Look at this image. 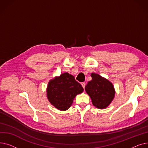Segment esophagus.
Masks as SVG:
<instances>
[{
  "instance_id": "1",
  "label": "esophagus",
  "mask_w": 148,
  "mask_h": 148,
  "mask_svg": "<svg viewBox=\"0 0 148 148\" xmlns=\"http://www.w3.org/2000/svg\"><path fill=\"white\" fill-rule=\"evenodd\" d=\"M81 84H82V87L84 89V88H85V85H86V84H85V83H84V82H82V83H81Z\"/></svg>"
}]
</instances>
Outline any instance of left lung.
<instances>
[{"instance_id": "1", "label": "left lung", "mask_w": 148, "mask_h": 148, "mask_svg": "<svg viewBox=\"0 0 148 148\" xmlns=\"http://www.w3.org/2000/svg\"><path fill=\"white\" fill-rule=\"evenodd\" d=\"M92 80L85 86V90L90 97L92 104L97 108L104 109L110 104L115 96L113 84L100 75L92 73Z\"/></svg>"}]
</instances>
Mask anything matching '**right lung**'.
<instances>
[{
	"instance_id": "obj_1",
	"label": "right lung",
	"mask_w": 148,
	"mask_h": 148,
	"mask_svg": "<svg viewBox=\"0 0 148 148\" xmlns=\"http://www.w3.org/2000/svg\"><path fill=\"white\" fill-rule=\"evenodd\" d=\"M82 85L68 73L61 74L50 80L47 88V97L57 109L65 111L71 106L77 95L83 92Z\"/></svg>"
}]
</instances>
